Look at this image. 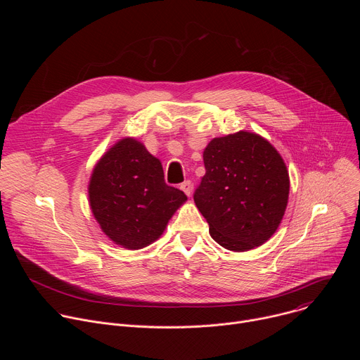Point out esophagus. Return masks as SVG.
<instances>
[{
	"label": "esophagus",
	"instance_id": "1",
	"mask_svg": "<svg viewBox=\"0 0 360 360\" xmlns=\"http://www.w3.org/2000/svg\"><path fill=\"white\" fill-rule=\"evenodd\" d=\"M181 189H182L188 196H191V195H192V189H193L192 182H191V181H185V182L181 185Z\"/></svg>",
	"mask_w": 360,
	"mask_h": 360
}]
</instances>
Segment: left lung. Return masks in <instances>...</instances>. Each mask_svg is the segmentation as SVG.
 <instances>
[{
	"label": "left lung",
	"mask_w": 360,
	"mask_h": 360,
	"mask_svg": "<svg viewBox=\"0 0 360 360\" xmlns=\"http://www.w3.org/2000/svg\"><path fill=\"white\" fill-rule=\"evenodd\" d=\"M203 175L193 200L215 242L245 252L279 228L289 198V172L264 136L238 131L214 138L203 150Z\"/></svg>",
	"instance_id": "1"
}]
</instances>
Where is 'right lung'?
<instances>
[{"label": "right lung", "instance_id": "obj_1", "mask_svg": "<svg viewBox=\"0 0 360 360\" xmlns=\"http://www.w3.org/2000/svg\"><path fill=\"white\" fill-rule=\"evenodd\" d=\"M186 199L165 184L161 161L132 136L115 142L98 160L88 182L89 207L101 231L129 250L161 238Z\"/></svg>", "mask_w": 360, "mask_h": 360}]
</instances>
